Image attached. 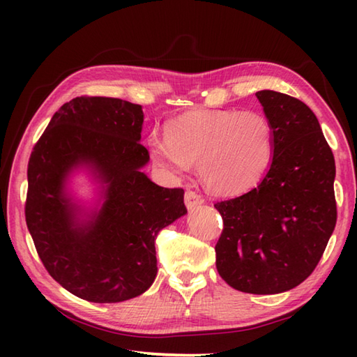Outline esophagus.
<instances>
[{"label":"esophagus","instance_id":"obj_1","mask_svg":"<svg viewBox=\"0 0 357 357\" xmlns=\"http://www.w3.org/2000/svg\"><path fill=\"white\" fill-rule=\"evenodd\" d=\"M184 201H185V206L188 210H193L198 206H201V204H204V198L201 195H198L196 192H192V190H187L185 195H184Z\"/></svg>","mask_w":357,"mask_h":357}]
</instances>
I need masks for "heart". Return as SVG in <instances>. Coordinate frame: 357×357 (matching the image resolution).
<instances>
[{
    "label": "heart",
    "mask_w": 357,
    "mask_h": 357,
    "mask_svg": "<svg viewBox=\"0 0 357 357\" xmlns=\"http://www.w3.org/2000/svg\"><path fill=\"white\" fill-rule=\"evenodd\" d=\"M165 139L150 136V159L170 178L198 162L202 183L221 196L253 188L267 172L275 147L268 118L257 110L188 112L170 119Z\"/></svg>",
    "instance_id": "obj_1"
}]
</instances>
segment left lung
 I'll use <instances>...</instances> for the list:
<instances>
[{
    "instance_id": "8db88e82",
    "label": "left lung",
    "mask_w": 357,
    "mask_h": 357,
    "mask_svg": "<svg viewBox=\"0 0 357 357\" xmlns=\"http://www.w3.org/2000/svg\"><path fill=\"white\" fill-rule=\"evenodd\" d=\"M256 96L275 133L273 158L256 188L215 204L224 221L216 268L239 291L276 294L321 261L336 225V165L307 104L275 90Z\"/></svg>"
}]
</instances>
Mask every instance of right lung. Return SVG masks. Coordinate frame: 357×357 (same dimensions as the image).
<instances>
[{
	"mask_svg": "<svg viewBox=\"0 0 357 357\" xmlns=\"http://www.w3.org/2000/svg\"><path fill=\"white\" fill-rule=\"evenodd\" d=\"M142 105L116 98H75L52 116L29 159L26 222L45 270L67 291L113 304L149 290L155 239L187 213L183 188L142 172ZM83 173L92 199L74 190Z\"/></svg>",
	"mask_w": 357,
	"mask_h": 357,
	"instance_id": "1",
	"label": "right lung"
}]
</instances>
